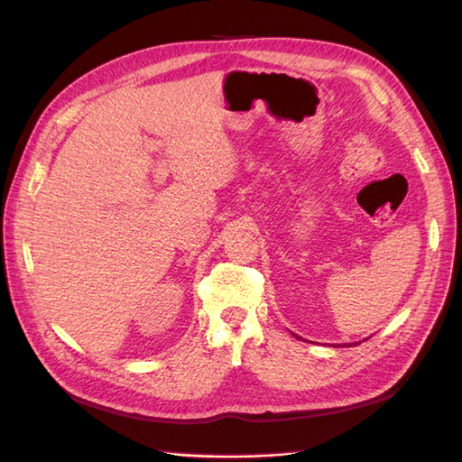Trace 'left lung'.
<instances>
[{
	"label": "left lung",
	"instance_id": "1",
	"mask_svg": "<svg viewBox=\"0 0 462 462\" xmlns=\"http://www.w3.org/2000/svg\"><path fill=\"white\" fill-rule=\"evenodd\" d=\"M355 345H358V343H355Z\"/></svg>",
	"mask_w": 462,
	"mask_h": 462
}]
</instances>
